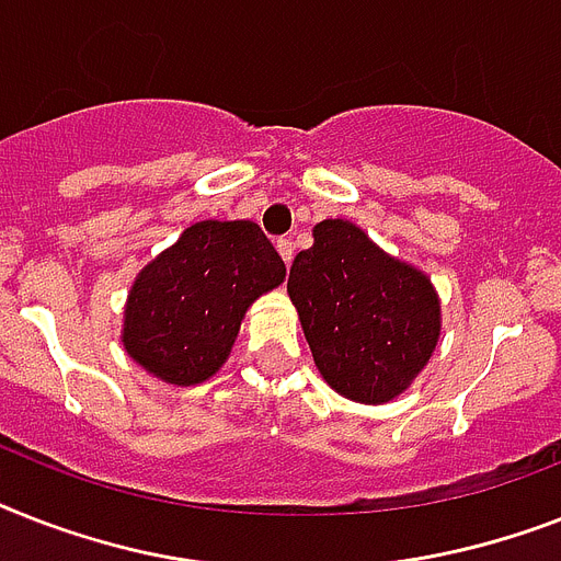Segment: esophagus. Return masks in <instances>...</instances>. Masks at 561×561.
I'll list each match as a JSON object with an SVG mask.
<instances>
[{"mask_svg": "<svg viewBox=\"0 0 561 561\" xmlns=\"http://www.w3.org/2000/svg\"><path fill=\"white\" fill-rule=\"evenodd\" d=\"M276 250H279L282 262H285V265H290V259H294V241L279 239V241H276Z\"/></svg>", "mask_w": 561, "mask_h": 561, "instance_id": "34e87169", "label": "esophagus"}]
</instances>
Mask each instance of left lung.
<instances>
[{"label": "left lung", "instance_id": "obj_1", "mask_svg": "<svg viewBox=\"0 0 561 561\" xmlns=\"http://www.w3.org/2000/svg\"><path fill=\"white\" fill-rule=\"evenodd\" d=\"M288 294L325 383L357 403L403 394L438 345L430 276L343 218L313 227V244L290 265Z\"/></svg>", "mask_w": 561, "mask_h": 561}]
</instances>
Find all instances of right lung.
I'll return each instance as SVG.
<instances>
[{"label": "right lung", "instance_id": "add662e5", "mask_svg": "<svg viewBox=\"0 0 561 561\" xmlns=\"http://www.w3.org/2000/svg\"><path fill=\"white\" fill-rule=\"evenodd\" d=\"M285 282L253 221H198L152 259L123 311V348L163 383H204L230 357L250 305Z\"/></svg>", "mask_w": 561, "mask_h": 561}]
</instances>
